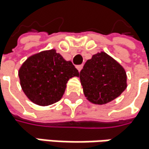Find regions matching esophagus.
I'll return each mask as SVG.
<instances>
[{"mask_svg": "<svg viewBox=\"0 0 149 149\" xmlns=\"http://www.w3.org/2000/svg\"><path fill=\"white\" fill-rule=\"evenodd\" d=\"M76 68L78 69V70H79V71H80V70H82V68H83V65H82V64H80V65H77V66H76Z\"/></svg>", "mask_w": 149, "mask_h": 149, "instance_id": "esophagus-1", "label": "esophagus"}]
</instances>
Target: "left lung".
Here are the masks:
<instances>
[{"instance_id":"left-lung-1","label":"left lung","mask_w":149,"mask_h":149,"mask_svg":"<svg viewBox=\"0 0 149 149\" xmlns=\"http://www.w3.org/2000/svg\"><path fill=\"white\" fill-rule=\"evenodd\" d=\"M79 79L86 99L98 105L118 98L127 87L125 69L105 52L97 53L86 61Z\"/></svg>"}]
</instances>
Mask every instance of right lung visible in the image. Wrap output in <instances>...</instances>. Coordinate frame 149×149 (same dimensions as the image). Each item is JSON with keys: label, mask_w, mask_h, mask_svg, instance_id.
I'll return each mask as SVG.
<instances>
[{"label": "right lung", "mask_w": 149, "mask_h": 149, "mask_svg": "<svg viewBox=\"0 0 149 149\" xmlns=\"http://www.w3.org/2000/svg\"><path fill=\"white\" fill-rule=\"evenodd\" d=\"M21 87L30 101L47 106L60 101L68 80L79 72L70 61H66L56 49L30 56L18 71Z\"/></svg>", "instance_id": "right-lung-1"}]
</instances>
